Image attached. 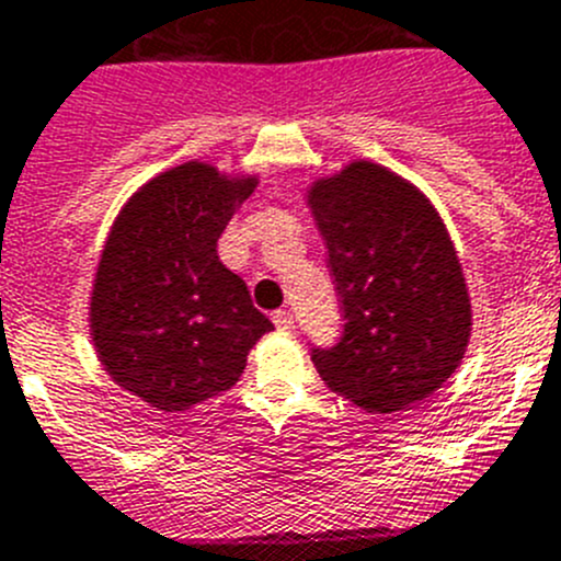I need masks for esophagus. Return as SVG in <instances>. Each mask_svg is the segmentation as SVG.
Here are the masks:
<instances>
[{"instance_id":"obj_1","label":"esophagus","mask_w":561,"mask_h":561,"mask_svg":"<svg viewBox=\"0 0 561 561\" xmlns=\"http://www.w3.org/2000/svg\"><path fill=\"white\" fill-rule=\"evenodd\" d=\"M272 322L277 330H295V317L289 311H275L272 313Z\"/></svg>"}]
</instances>
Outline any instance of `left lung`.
Masks as SVG:
<instances>
[{
    "label": "left lung",
    "mask_w": 561,
    "mask_h": 561,
    "mask_svg": "<svg viewBox=\"0 0 561 561\" xmlns=\"http://www.w3.org/2000/svg\"><path fill=\"white\" fill-rule=\"evenodd\" d=\"M344 335L313 350L324 386L366 413L424 402L462 364L471 297L446 222L430 197L386 164L352 159L306 186Z\"/></svg>",
    "instance_id": "obj_1"
}]
</instances>
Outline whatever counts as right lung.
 I'll list each match as a JSON object with an SVG mask.
<instances>
[{"label": "right lung", "mask_w": 561, "mask_h": 561, "mask_svg": "<svg viewBox=\"0 0 561 561\" xmlns=\"http://www.w3.org/2000/svg\"><path fill=\"white\" fill-rule=\"evenodd\" d=\"M259 186L190 159L129 195L99 255L88 322L115 386L151 408L181 413L242 377L272 322L217 255V239Z\"/></svg>", "instance_id": "1"}]
</instances>
